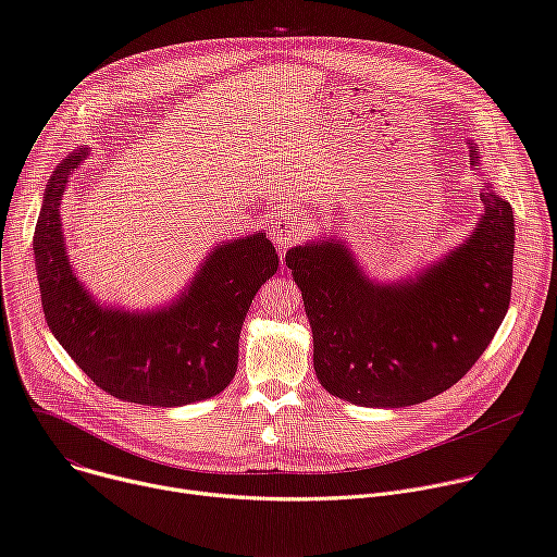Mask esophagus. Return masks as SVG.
Returning a JSON list of instances; mask_svg holds the SVG:
<instances>
[{
    "label": "esophagus",
    "mask_w": 557,
    "mask_h": 557,
    "mask_svg": "<svg viewBox=\"0 0 557 557\" xmlns=\"http://www.w3.org/2000/svg\"><path fill=\"white\" fill-rule=\"evenodd\" d=\"M305 233V222L297 215L290 213H282L275 218L273 226H271V239L280 246L286 248L288 244H293L295 239H299V235Z\"/></svg>",
    "instance_id": "obj_1"
}]
</instances>
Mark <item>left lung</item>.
I'll list each match as a JSON object with an SVG mask.
<instances>
[{
    "mask_svg": "<svg viewBox=\"0 0 557 557\" xmlns=\"http://www.w3.org/2000/svg\"><path fill=\"white\" fill-rule=\"evenodd\" d=\"M471 160L480 164L475 144ZM480 197L473 235L409 282L367 280L333 239L286 252L313 331V367L331 395L360 407H411L480 360L509 309L516 246L509 201L493 186Z\"/></svg>",
    "mask_w": 557,
    "mask_h": 557,
    "instance_id": "obj_1",
    "label": "left lung"
}]
</instances>
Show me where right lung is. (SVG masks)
Returning <instances> with one entry per match:
<instances>
[{
  "mask_svg": "<svg viewBox=\"0 0 557 557\" xmlns=\"http://www.w3.org/2000/svg\"><path fill=\"white\" fill-rule=\"evenodd\" d=\"M88 150L71 153L48 180L33 252L48 329L75 364L117 399L184 407L222 393L237 371V342L260 286L280 258L267 233L220 244L171 307L148 313L107 309L75 277L60 222L71 173Z\"/></svg>",
  "mask_w": 557,
  "mask_h": 557,
  "instance_id": "add662e5",
  "label": "right lung"
}]
</instances>
